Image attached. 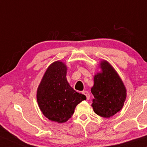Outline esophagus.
Returning a JSON list of instances; mask_svg holds the SVG:
<instances>
[{"label": "esophagus", "mask_w": 147, "mask_h": 147, "mask_svg": "<svg viewBox=\"0 0 147 147\" xmlns=\"http://www.w3.org/2000/svg\"><path fill=\"white\" fill-rule=\"evenodd\" d=\"M82 94L86 96V99H87V100L90 99V94L88 91H86V90H85V91H83V92H82Z\"/></svg>", "instance_id": "34e87169"}]
</instances>
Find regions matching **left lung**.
Wrapping results in <instances>:
<instances>
[{
  "mask_svg": "<svg viewBox=\"0 0 147 147\" xmlns=\"http://www.w3.org/2000/svg\"><path fill=\"white\" fill-rule=\"evenodd\" d=\"M101 71L94 76L91 92L94 98L92 106L94 112L104 118H110L122 110L126 98V89L122 80L109 62L102 60Z\"/></svg>",
  "mask_w": 147,
  "mask_h": 147,
  "instance_id": "1",
  "label": "left lung"
}]
</instances>
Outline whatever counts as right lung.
<instances>
[{"mask_svg": "<svg viewBox=\"0 0 147 147\" xmlns=\"http://www.w3.org/2000/svg\"><path fill=\"white\" fill-rule=\"evenodd\" d=\"M67 65L61 61L52 63L44 74L37 90L38 105L44 116L58 123L67 122L76 106L86 100L68 83Z\"/></svg>", "mask_w": 147, "mask_h": 147, "instance_id": "right-lung-1", "label": "right lung"}]
</instances>
